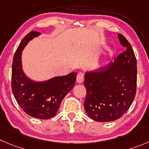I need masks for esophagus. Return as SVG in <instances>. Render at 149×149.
<instances>
[{"label":"esophagus","instance_id":"1","mask_svg":"<svg viewBox=\"0 0 149 149\" xmlns=\"http://www.w3.org/2000/svg\"><path fill=\"white\" fill-rule=\"evenodd\" d=\"M84 79V74L82 73H79L77 75V77H76V81H77L79 84H81V82H83Z\"/></svg>","mask_w":149,"mask_h":149}]
</instances>
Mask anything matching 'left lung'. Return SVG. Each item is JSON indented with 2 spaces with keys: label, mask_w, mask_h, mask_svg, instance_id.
Listing matches in <instances>:
<instances>
[{
  "label": "left lung",
  "mask_w": 149,
  "mask_h": 149,
  "mask_svg": "<svg viewBox=\"0 0 149 149\" xmlns=\"http://www.w3.org/2000/svg\"><path fill=\"white\" fill-rule=\"evenodd\" d=\"M118 37L126 51L119 54L113 62L84 75L87 89L84 109L90 118L98 122L120 118L135 97L137 60L130 43L120 34Z\"/></svg>",
  "instance_id": "left-lung-1"
}]
</instances>
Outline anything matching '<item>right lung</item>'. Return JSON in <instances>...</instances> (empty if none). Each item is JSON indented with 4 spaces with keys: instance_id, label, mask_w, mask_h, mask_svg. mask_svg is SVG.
Listing matches in <instances>:
<instances>
[{
    "instance_id": "right-lung-1",
    "label": "right lung",
    "mask_w": 149,
    "mask_h": 149,
    "mask_svg": "<svg viewBox=\"0 0 149 149\" xmlns=\"http://www.w3.org/2000/svg\"><path fill=\"white\" fill-rule=\"evenodd\" d=\"M40 34L38 31H31L17 48L12 62V89L17 102L26 114L45 120L56 114L63 98L74 87L77 73L42 81L26 76L22 65V51L31 40Z\"/></svg>"
}]
</instances>
